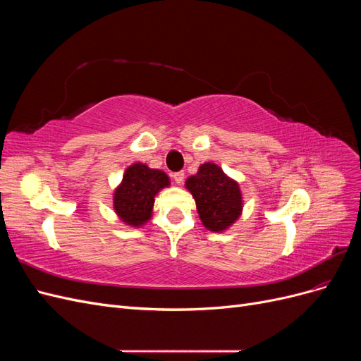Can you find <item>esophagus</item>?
<instances>
[{"mask_svg": "<svg viewBox=\"0 0 361 361\" xmlns=\"http://www.w3.org/2000/svg\"><path fill=\"white\" fill-rule=\"evenodd\" d=\"M173 179H174V182H176L178 185H180V183L183 182V179H185V173H183V171L174 173V174H173Z\"/></svg>", "mask_w": 361, "mask_h": 361, "instance_id": "obj_1", "label": "esophagus"}]
</instances>
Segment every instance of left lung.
<instances>
[{
    "instance_id": "obj_1",
    "label": "left lung",
    "mask_w": 361,
    "mask_h": 361,
    "mask_svg": "<svg viewBox=\"0 0 361 361\" xmlns=\"http://www.w3.org/2000/svg\"><path fill=\"white\" fill-rule=\"evenodd\" d=\"M185 188L192 194L207 231L224 232L243 214L244 202L239 183L214 162L202 164L199 171L185 180Z\"/></svg>"
}]
</instances>
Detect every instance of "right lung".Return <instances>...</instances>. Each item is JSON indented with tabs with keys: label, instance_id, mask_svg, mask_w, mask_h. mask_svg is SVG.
<instances>
[{
	"label": "right lung",
	"instance_id": "obj_1",
	"mask_svg": "<svg viewBox=\"0 0 361 361\" xmlns=\"http://www.w3.org/2000/svg\"><path fill=\"white\" fill-rule=\"evenodd\" d=\"M169 185V176L161 170L143 162L129 166L113 195V207L120 221L130 227L145 226L152 218L155 195Z\"/></svg>",
	"mask_w": 361,
	"mask_h": 361
}]
</instances>
